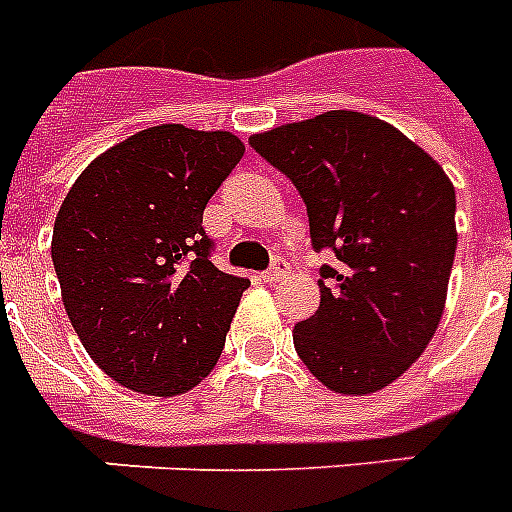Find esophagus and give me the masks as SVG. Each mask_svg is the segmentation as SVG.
Masks as SVG:
<instances>
[{
	"label": "esophagus",
	"instance_id": "34e87169",
	"mask_svg": "<svg viewBox=\"0 0 512 512\" xmlns=\"http://www.w3.org/2000/svg\"><path fill=\"white\" fill-rule=\"evenodd\" d=\"M286 273H289V260H286V257H273V265L265 270L263 278L268 281V284H273V281H281Z\"/></svg>",
	"mask_w": 512,
	"mask_h": 512
}]
</instances>
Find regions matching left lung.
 Here are the masks:
<instances>
[{"instance_id":"1","label":"left lung","mask_w":512,"mask_h":512,"mask_svg":"<svg viewBox=\"0 0 512 512\" xmlns=\"http://www.w3.org/2000/svg\"><path fill=\"white\" fill-rule=\"evenodd\" d=\"M284 173L310 218L321 307L294 326L307 371L339 394H371L421 357L442 318L455 186L439 162L384 120L331 110L249 139Z\"/></svg>"}]
</instances>
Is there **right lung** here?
I'll return each mask as SVG.
<instances>
[{
	"mask_svg": "<svg viewBox=\"0 0 512 512\" xmlns=\"http://www.w3.org/2000/svg\"><path fill=\"white\" fill-rule=\"evenodd\" d=\"M242 157L228 131L165 123L107 149L68 191L52 263L78 339L112 381L173 397L218 363L249 281L215 268L202 213Z\"/></svg>",
	"mask_w": 512,
	"mask_h": 512,
	"instance_id": "right-lung-1",
	"label": "right lung"
}]
</instances>
